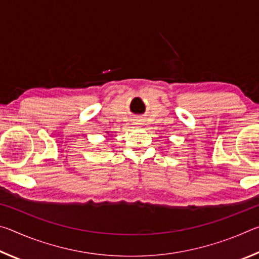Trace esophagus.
Returning a JSON list of instances; mask_svg holds the SVG:
<instances>
[{
	"mask_svg": "<svg viewBox=\"0 0 259 259\" xmlns=\"http://www.w3.org/2000/svg\"><path fill=\"white\" fill-rule=\"evenodd\" d=\"M140 122H142V120L136 119V120H135V124H140Z\"/></svg>",
	"mask_w": 259,
	"mask_h": 259,
	"instance_id": "34e87169",
	"label": "esophagus"
}]
</instances>
